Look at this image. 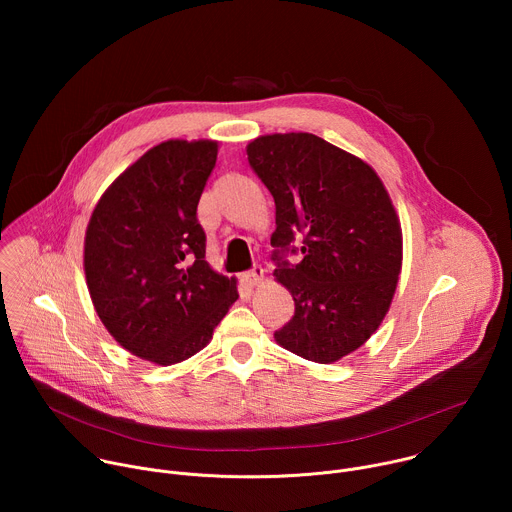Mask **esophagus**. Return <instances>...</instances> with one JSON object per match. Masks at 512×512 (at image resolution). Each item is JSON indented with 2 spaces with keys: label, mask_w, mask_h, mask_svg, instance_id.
I'll use <instances>...</instances> for the list:
<instances>
[{
  "label": "esophagus",
  "mask_w": 512,
  "mask_h": 512,
  "mask_svg": "<svg viewBox=\"0 0 512 512\" xmlns=\"http://www.w3.org/2000/svg\"><path fill=\"white\" fill-rule=\"evenodd\" d=\"M263 277H265V271H263V267H253L251 271H247V273L243 275V285H245L247 289L259 287V285L263 283Z\"/></svg>",
  "instance_id": "1"
}]
</instances>
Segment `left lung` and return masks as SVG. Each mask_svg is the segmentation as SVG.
I'll return each instance as SVG.
<instances>
[{"label": "left lung", "mask_w": 512, "mask_h": 512, "mask_svg": "<svg viewBox=\"0 0 512 512\" xmlns=\"http://www.w3.org/2000/svg\"><path fill=\"white\" fill-rule=\"evenodd\" d=\"M275 200L271 245L304 241L298 265L273 255L296 312L275 342L330 364L367 342L385 320L401 273L403 233L377 172L314 133H271L247 145ZM296 251V249H291Z\"/></svg>", "instance_id": "obj_1"}]
</instances>
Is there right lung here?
<instances>
[{
  "label": "right lung",
  "mask_w": 512,
  "mask_h": 512,
  "mask_svg": "<svg viewBox=\"0 0 512 512\" xmlns=\"http://www.w3.org/2000/svg\"><path fill=\"white\" fill-rule=\"evenodd\" d=\"M218 141L168 139L99 198L85 233L87 287L107 332L162 367L200 352L237 302V279L204 259L196 206Z\"/></svg>",
  "instance_id": "1"
}]
</instances>
